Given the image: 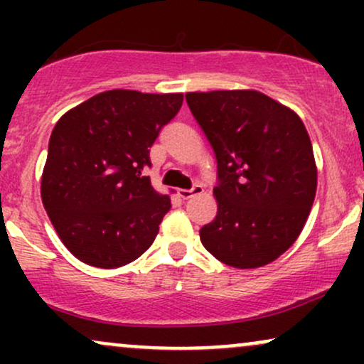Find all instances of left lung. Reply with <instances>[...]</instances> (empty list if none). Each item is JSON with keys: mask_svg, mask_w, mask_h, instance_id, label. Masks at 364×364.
Here are the masks:
<instances>
[{"mask_svg": "<svg viewBox=\"0 0 364 364\" xmlns=\"http://www.w3.org/2000/svg\"><path fill=\"white\" fill-rule=\"evenodd\" d=\"M181 104L183 94L114 89L78 104L58 121L41 198L75 258L118 269L152 246L173 191L154 188L149 149Z\"/></svg>", "mask_w": 364, "mask_h": 364, "instance_id": "8db88e82", "label": "left lung"}]
</instances>
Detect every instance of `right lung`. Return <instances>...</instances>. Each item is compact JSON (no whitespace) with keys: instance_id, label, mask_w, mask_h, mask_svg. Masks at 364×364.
<instances>
[{"instance_id":"right-lung-1","label":"right lung","mask_w":364,"mask_h":364,"mask_svg":"<svg viewBox=\"0 0 364 364\" xmlns=\"http://www.w3.org/2000/svg\"><path fill=\"white\" fill-rule=\"evenodd\" d=\"M210 141L217 215L200 229L205 250L235 269L277 260L301 235L316 193L311 141L299 116L257 90L190 92Z\"/></svg>"}]
</instances>
